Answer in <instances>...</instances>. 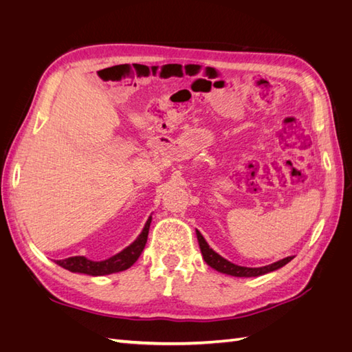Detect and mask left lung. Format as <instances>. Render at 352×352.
<instances>
[{
  "label": "left lung",
  "instance_id": "left-lung-1",
  "mask_svg": "<svg viewBox=\"0 0 352 352\" xmlns=\"http://www.w3.org/2000/svg\"><path fill=\"white\" fill-rule=\"evenodd\" d=\"M197 237H198V243H199V248H201V254H203V257L206 260V263L216 269V271L221 272V274H227L231 276H246V278H250V276H260V275H265L267 272H272L276 271V269L283 267L284 265H287L289 261L294 258V257H286L283 260L275 261L272 265H267V266H261V267H246V266H239L231 263L227 258H223L222 256H219L218 252L213 251L208 243L206 242V239L203 237V234L199 233L197 230Z\"/></svg>",
  "mask_w": 352,
  "mask_h": 352
}]
</instances>
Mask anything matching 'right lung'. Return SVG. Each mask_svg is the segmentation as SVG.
Wrapping results in <instances>:
<instances>
[{
    "instance_id": "obj_1",
    "label": "right lung",
    "mask_w": 352,
    "mask_h": 352,
    "mask_svg": "<svg viewBox=\"0 0 352 352\" xmlns=\"http://www.w3.org/2000/svg\"><path fill=\"white\" fill-rule=\"evenodd\" d=\"M151 219H153V216H149L144 230H142V233L138 236L136 241L126 246V248L122 250L121 252L115 254V256H111L107 260L94 261V260H89L83 256H76V257H69L65 260H57L56 263L58 266L68 269V271H71V272L86 274V275H92V276H102V275L122 272V271H125V269H129L134 263H136L138 258L140 257L142 251H144L146 241H148V233H149V226H151Z\"/></svg>"
}]
</instances>
